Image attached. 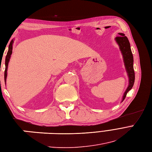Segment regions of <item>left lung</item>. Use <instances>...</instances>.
I'll return each mask as SVG.
<instances>
[{"instance_id":"8db88e82","label":"left lung","mask_w":152,"mask_h":152,"mask_svg":"<svg viewBox=\"0 0 152 152\" xmlns=\"http://www.w3.org/2000/svg\"><path fill=\"white\" fill-rule=\"evenodd\" d=\"M118 36L116 38V41L118 44L121 52L122 53L125 66L127 70V72L129 76V84L127 90L125 92L122 102L126 97L127 92L132 88L134 83V72L133 68V56L132 52H131L130 43L127 37L123 33H119Z\"/></svg>"}]
</instances>
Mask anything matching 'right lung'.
I'll return each mask as SVG.
<instances>
[{
  "label": "right lung",
  "mask_w": 152,
  "mask_h": 152,
  "mask_svg": "<svg viewBox=\"0 0 152 152\" xmlns=\"http://www.w3.org/2000/svg\"><path fill=\"white\" fill-rule=\"evenodd\" d=\"M13 41L12 40L10 43L9 45V48H8V51L7 53V55L6 56V60H5V71H4V80L6 81V77H7V69H8V62L10 61V56H11V55L12 53V44H13Z\"/></svg>",
  "instance_id": "right-lung-1"
}]
</instances>
